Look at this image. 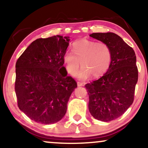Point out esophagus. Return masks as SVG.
Listing matches in <instances>:
<instances>
[{"label": "esophagus", "instance_id": "obj_1", "mask_svg": "<svg viewBox=\"0 0 148 148\" xmlns=\"http://www.w3.org/2000/svg\"><path fill=\"white\" fill-rule=\"evenodd\" d=\"M77 86H84V84H83L82 82H77Z\"/></svg>", "mask_w": 148, "mask_h": 148}]
</instances>
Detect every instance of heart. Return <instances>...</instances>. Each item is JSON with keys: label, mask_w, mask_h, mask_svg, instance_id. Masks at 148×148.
I'll list each match as a JSON object with an SVG mask.
<instances>
[{"label": "heart", "mask_w": 148, "mask_h": 148, "mask_svg": "<svg viewBox=\"0 0 148 148\" xmlns=\"http://www.w3.org/2000/svg\"><path fill=\"white\" fill-rule=\"evenodd\" d=\"M66 71L75 75L81 65L82 69L77 75L80 79L90 75L98 77L106 73L112 62V51L104 42H96L84 39L73 45V52L66 51L63 56Z\"/></svg>", "instance_id": "1"}]
</instances>
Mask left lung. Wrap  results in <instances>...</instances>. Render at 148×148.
Masks as SVG:
<instances>
[{"label": "left lung", "instance_id": "left-lung-1", "mask_svg": "<svg viewBox=\"0 0 148 148\" xmlns=\"http://www.w3.org/2000/svg\"><path fill=\"white\" fill-rule=\"evenodd\" d=\"M90 36L108 44L112 51V62L106 73L85 86L91 114L108 122L121 116L133 104L138 80L136 56L116 34L93 33Z\"/></svg>", "mask_w": 148, "mask_h": 148}]
</instances>
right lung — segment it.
Segmentation results:
<instances>
[{
    "label": "right lung",
    "instance_id": "right-lung-1",
    "mask_svg": "<svg viewBox=\"0 0 148 148\" xmlns=\"http://www.w3.org/2000/svg\"><path fill=\"white\" fill-rule=\"evenodd\" d=\"M69 37L39 38L16 62L15 90L19 108L30 119L53 124L63 118L75 80L67 76L63 56Z\"/></svg>",
    "mask_w": 148,
    "mask_h": 148
}]
</instances>
